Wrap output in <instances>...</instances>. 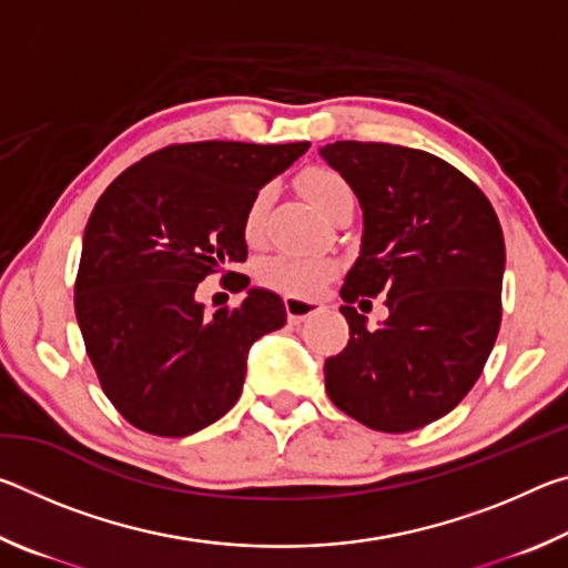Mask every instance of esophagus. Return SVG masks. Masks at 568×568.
<instances>
[{
	"mask_svg": "<svg viewBox=\"0 0 568 568\" xmlns=\"http://www.w3.org/2000/svg\"><path fill=\"white\" fill-rule=\"evenodd\" d=\"M283 303H285L287 321H291V323H301V321L307 318V315H313L315 311H321V307H323L321 303L305 301V297H297V295H285Z\"/></svg>",
	"mask_w": 568,
	"mask_h": 568,
	"instance_id": "obj_1",
	"label": "esophagus"
}]
</instances>
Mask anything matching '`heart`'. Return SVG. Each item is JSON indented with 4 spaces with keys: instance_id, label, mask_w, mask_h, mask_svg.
<instances>
[{
    "instance_id": "heart-1",
    "label": "heart",
    "mask_w": 568,
    "mask_h": 568,
    "mask_svg": "<svg viewBox=\"0 0 568 568\" xmlns=\"http://www.w3.org/2000/svg\"><path fill=\"white\" fill-rule=\"evenodd\" d=\"M301 190L305 197L321 210L325 217H335L345 207L355 205V192L351 182L341 172L331 168H307L301 175ZM267 205H271V192L261 187L247 200L243 213V237L250 245L261 243L265 235ZM338 273V263L325 255H273L261 265V281L265 287L277 293L311 297L321 287L333 281Z\"/></svg>"
}]
</instances>
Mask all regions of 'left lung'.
Wrapping results in <instances>:
<instances>
[{
	"mask_svg": "<svg viewBox=\"0 0 568 568\" xmlns=\"http://www.w3.org/2000/svg\"><path fill=\"white\" fill-rule=\"evenodd\" d=\"M321 155L363 207V247L341 297L348 345L325 361V390L383 434H408L454 410L474 388L501 328L506 247L474 180L430 152L341 140ZM387 293L376 332L352 307Z\"/></svg>",
	"mask_w": 568,
	"mask_h": 568,
	"instance_id": "1",
	"label": "left lung"
}]
</instances>
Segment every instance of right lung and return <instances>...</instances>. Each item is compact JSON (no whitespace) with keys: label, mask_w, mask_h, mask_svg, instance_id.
<instances>
[{"label":"right lung","mask_w":568,"mask_h":568,"mask_svg":"<svg viewBox=\"0 0 568 568\" xmlns=\"http://www.w3.org/2000/svg\"><path fill=\"white\" fill-rule=\"evenodd\" d=\"M307 148L178 142L102 192L84 230L74 313L104 396L134 428L180 438L235 406L250 345L285 325L283 301L253 287L207 315L195 291L247 261V200ZM230 275L235 293L250 285Z\"/></svg>","instance_id":"1"}]
</instances>
